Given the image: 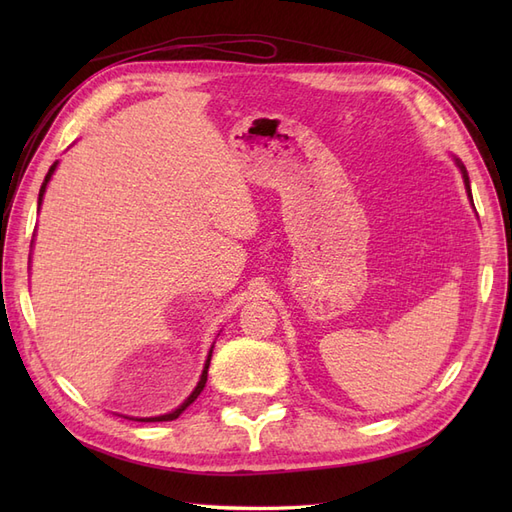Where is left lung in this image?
Listing matches in <instances>:
<instances>
[{
    "label": "left lung",
    "instance_id": "8db88e82",
    "mask_svg": "<svg viewBox=\"0 0 512 512\" xmlns=\"http://www.w3.org/2000/svg\"><path fill=\"white\" fill-rule=\"evenodd\" d=\"M453 160H455V164H457V168H459V173H461V177H463V185H466V194H468V198H470V205L474 207V198H472V190H470L468 170H466V166H463V162H461L457 156H453Z\"/></svg>",
    "mask_w": 512,
    "mask_h": 512
}]
</instances>
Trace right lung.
<instances>
[{"label":"right lung","mask_w":512,"mask_h":512,"mask_svg":"<svg viewBox=\"0 0 512 512\" xmlns=\"http://www.w3.org/2000/svg\"><path fill=\"white\" fill-rule=\"evenodd\" d=\"M57 164L59 162H53V166L49 168V173H46V177H44V183H42V188H40V194H38V211H40V205H42V198H44V192H46V185H49V181H51V177H53V173L57 170ZM211 354H213V346H211V350H209V354H207V361H205V367H203V374H200V380H198V384L194 386V391L183 399V404H179L175 410H170V412H166V414H160V416H126V418H130V421H141V423H160V421H175V418L188 408L190 404H194L196 401V397L203 393V389H205V384H207V371H209V363H211Z\"/></svg>","instance_id":"1"}]
</instances>
